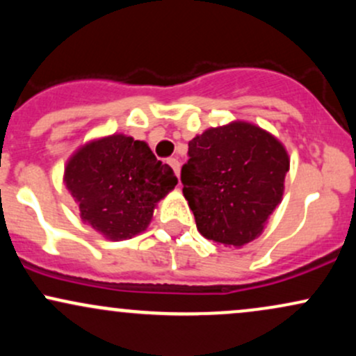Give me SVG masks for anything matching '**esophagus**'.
<instances>
[{
  "mask_svg": "<svg viewBox=\"0 0 356 356\" xmlns=\"http://www.w3.org/2000/svg\"><path fill=\"white\" fill-rule=\"evenodd\" d=\"M167 164L172 167L174 172H175V175H177V177H179V175H181V164H179L177 159H169V161H167Z\"/></svg>",
  "mask_w": 356,
  "mask_h": 356,
  "instance_id": "obj_1",
  "label": "esophagus"
}]
</instances>
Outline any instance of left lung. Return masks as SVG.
Returning a JSON list of instances; mask_svg holds the SVG:
<instances>
[{"mask_svg": "<svg viewBox=\"0 0 356 356\" xmlns=\"http://www.w3.org/2000/svg\"><path fill=\"white\" fill-rule=\"evenodd\" d=\"M182 194L206 239L241 248L263 234L283 201L289 155L283 142L259 125L232 120L189 142Z\"/></svg>", "mask_w": 356, "mask_h": 356, "instance_id": "8db88e82", "label": "left lung"}]
</instances>
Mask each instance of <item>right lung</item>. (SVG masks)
Returning a JSON list of instances; mask_svg holds the SVG:
<instances>
[{
    "label": "right lung",
    "mask_w": 356,
    "mask_h": 356,
    "mask_svg": "<svg viewBox=\"0 0 356 356\" xmlns=\"http://www.w3.org/2000/svg\"><path fill=\"white\" fill-rule=\"evenodd\" d=\"M63 184L85 224L105 239L124 241L149 227L177 177L147 142L112 134L85 142L68 157Z\"/></svg>",
    "instance_id": "obj_1"
}]
</instances>
